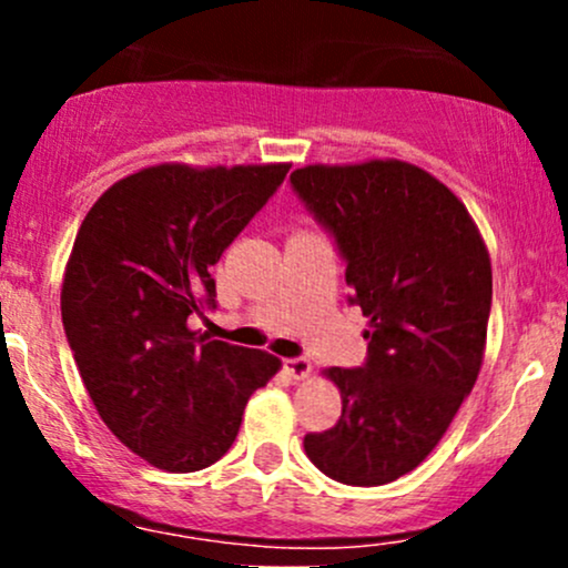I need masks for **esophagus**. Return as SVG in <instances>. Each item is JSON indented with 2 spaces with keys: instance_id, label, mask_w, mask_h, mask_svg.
<instances>
[{
  "instance_id": "34e87169",
  "label": "esophagus",
  "mask_w": 568,
  "mask_h": 568,
  "mask_svg": "<svg viewBox=\"0 0 568 568\" xmlns=\"http://www.w3.org/2000/svg\"><path fill=\"white\" fill-rule=\"evenodd\" d=\"M283 366L293 379H306L312 374V363L306 357H288V361H283Z\"/></svg>"
}]
</instances>
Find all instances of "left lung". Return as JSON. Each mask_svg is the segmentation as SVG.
Here are the masks:
<instances>
[{"label": "left lung", "mask_w": 568, "mask_h": 568, "mask_svg": "<svg viewBox=\"0 0 568 568\" xmlns=\"http://www.w3.org/2000/svg\"><path fill=\"white\" fill-rule=\"evenodd\" d=\"M291 184L347 258L368 317L363 368H325L342 416L304 438L317 470L382 486L422 465L484 366L491 258L465 202L403 160L304 165Z\"/></svg>", "instance_id": "1"}]
</instances>
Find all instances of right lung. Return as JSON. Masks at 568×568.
<instances>
[{
  "instance_id": "add662e5",
  "label": "right lung",
  "mask_w": 568,
  "mask_h": 568,
  "mask_svg": "<svg viewBox=\"0 0 568 568\" xmlns=\"http://www.w3.org/2000/svg\"><path fill=\"white\" fill-rule=\"evenodd\" d=\"M288 171L160 162L109 186L77 232L61 285L69 347L103 425L152 467L219 462L247 397L283 366L189 317L213 304L211 266Z\"/></svg>"
}]
</instances>
